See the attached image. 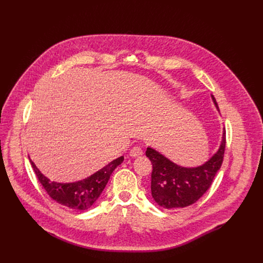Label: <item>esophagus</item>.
<instances>
[{"mask_svg": "<svg viewBox=\"0 0 263 263\" xmlns=\"http://www.w3.org/2000/svg\"><path fill=\"white\" fill-rule=\"evenodd\" d=\"M142 153H143L142 148H141L140 146H138V145H135V146H133V147L131 148L130 156H131V157H139V156L142 155Z\"/></svg>", "mask_w": 263, "mask_h": 263, "instance_id": "34e87169", "label": "esophagus"}]
</instances>
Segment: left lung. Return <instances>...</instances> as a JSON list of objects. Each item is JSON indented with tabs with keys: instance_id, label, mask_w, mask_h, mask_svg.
Instances as JSON below:
<instances>
[{
	"instance_id": "left-lung-1",
	"label": "left lung",
	"mask_w": 263,
	"mask_h": 263,
	"mask_svg": "<svg viewBox=\"0 0 263 263\" xmlns=\"http://www.w3.org/2000/svg\"><path fill=\"white\" fill-rule=\"evenodd\" d=\"M211 97L218 108L214 97ZM224 146L226 131L222 133L221 144L216 154L205 164L193 168L179 166L155 149L147 147L145 155L153 165L151 192L156 203L165 209L183 208L196 203L209 190L220 168Z\"/></svg>"
}]
</instances>
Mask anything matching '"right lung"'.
Instances as JSON below:
<instances>
[{"label": "right lung", "mask_w": 263, "mask_h": 263, "mask_svg": "<svg viewBox=\"0 0 263 263\" xmlns=\"http://www.w3.org/2000/svg\"><path fill=\"white\" fill-rule=\"evenodd\" d=\"M124 157L111 161L105 167L91 175L87 179L74 183H57L50 181L36 167L32 160L31 165L40 183L43 185L48 195L57 203L74 210L89 209L99 199L112 174L122 162Z\"/></svg>", "instance_id": "right-lung-1"}]
</instances>
